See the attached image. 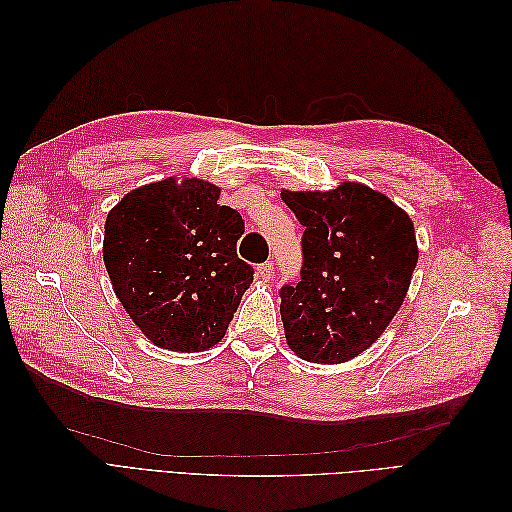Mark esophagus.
<instances>
[{
    "mask_svg": "<svg viewBox=\"0 0 512 512\" xmlns=\"http://www.w3.org/2000/svg\"><path fill=\"white\" fill-rule=\"evenodd\" d=\"M256 275H258V280L269 282L271 275H273V262L267 260V262H262V265H258L256 267Z\"/></svg>",
    "mask_w": 512,
    "mask_h": 512,
    "instance_id": "esophagus-1",
    "label": "esophagus"
}]
</instances>
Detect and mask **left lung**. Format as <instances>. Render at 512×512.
I'll return each mask as SVG.
<instances>
[{"instance_id":"obj_1","label":"left lung","mask_w":512,"mask_h":512,"mask_svg":"<svg viewBox=\"0 0 512 512\" xmlns=\"http://www.w3.org/2000/svg\"><path fill=\"white\" fill-rule=\"evenodd\" d=\"M305 226L301 280L280 288L286 342L309 363H344L389 327L418 260L414 224L391 198L346 181L282 192Z\"/></svg>"}]
</instances>
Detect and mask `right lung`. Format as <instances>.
Here are the masks:
<instances>
[{
  "label": "right lung",
  "mask_w": 512,
  "mask_h": 512,
  "mask_svg": "<svg viewBox=\"0 0 512 512\" xmlns=\"http://www.w3.org/2000/svg\"><path fill=\"white\" fill-rule=\"evenodd\" d=\"M220 188L168 177L121 198L104 224V265L130 318L153 344L200 352L224 337L254 269L237 256L241 213Z\"/></svg>",
  "instance_id": "1"
}]
</instances>
